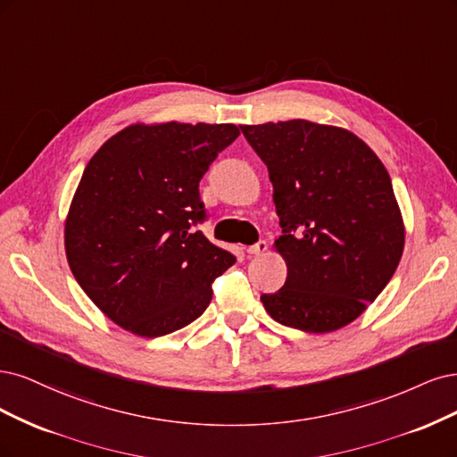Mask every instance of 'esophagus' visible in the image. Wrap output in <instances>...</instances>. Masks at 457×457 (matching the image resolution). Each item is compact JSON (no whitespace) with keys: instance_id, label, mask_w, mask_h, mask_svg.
I'll return each instance as SVG.
<instances>
[{"instance_id":"1","label":"esophagus","mask_w":457,"mask_h":457,"mask_svg":"<svg viewBox=\"0 0 457 457\" xmlns=\"http://www.w3.org/2000/svg\"><path fill=\"white\" fill-rule=\"evenodd\" d=\"M268 250V243L266 241H258V243H254V245H250V246H246V253L248 254H263Z\"/></svg>"}]
</instances>
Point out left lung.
<instances>
[{
	"label": "left lung",
	"mask_w": 457,
	"mask_h": 457,
	"mask_svg": "<svg viewBox=\"0 0 457 457\" xmlns=\"http://www.w3.org/2000/svg\"><path fill=\"white\" fill-rule=\"evenodd\" d=\"M268 165L287 281L262 294L285 327L325 334L355 320L387 287L404 248L389 172L353 132L305 120L241 125Z\"/></svg>",
	"instance_id": "1"
}]
</instances>
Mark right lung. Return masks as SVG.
Masks as SVG:
<instances>
[{
	"label": "right lung",
	"instance_id": "1",
	"mask_svg": "<svg viewBox=\"0 0 457 457\" xmlns=\"http://www.w3.org/2000/svg\"><path fill=\"white\" fill-rule=\"evenodd\" d=\"M241 135L235 125H130L85 167L70 204V270L115 325L144 337L203 315L212 283L235 263L197 224L207 220L199 182Z\"/></svg>",
	"mask_w": 457,
	"mask_h": 457
}]
</instances>
